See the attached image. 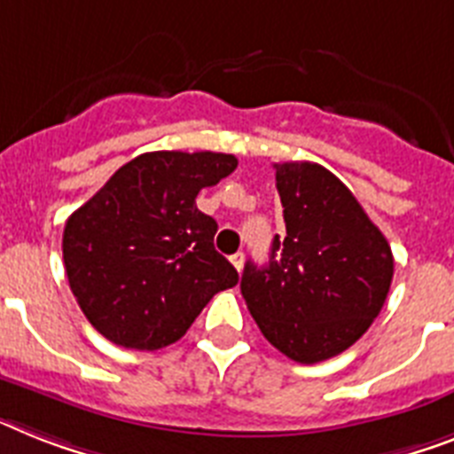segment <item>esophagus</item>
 Here are the masks:
<instances>
[{
    "label": "esophagus",
    "mask_w": 454,
    "mask_h": 454,
    "mask_svg": "<svg viewBox=\"0 0 454 454\" xmlns=\"http://www.w3.org/2000/svg\"><path fill=\"white\" fill-rule=\"evenodd\" d=\"M230 260H231V264H234V269H236V271L241 273V269H243V262H246V257H243V253H236V254H231Z\"/></svg>",
    "instance_id": "esophagus-1"
}]
</instances>
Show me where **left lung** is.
Wrapping results in <instances>:
<instances>
[{"mask_svg":"<svg viewBox=\"0 0 454 454\" xmlns=\"http://www.w3.org/2000/svg\"><path fill=\"white\" fill-rule=\"evenodd\" d=\"M286 239L246 262L241 294L264 339L299 364L353 346L387 299L395 257L353 192L320 164H273Z\"/></svg>","mask_w":454,"mask_h":454,"instance_id":"1","label":"left lung"}]
</instances>
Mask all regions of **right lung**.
Instances as JSON below:
<instances>
[{"label":"right lung","mask_w":454,"mask_h":454,"mask_svg":"<svg viewBox=\"0 0 454 454\" xmlns=\"http://www.w3.org/2000/svg\"><path fill=\"white\" fill-rule=\"evenodd\" d=\"M224 153L157 151L120 167L69 215L62 254L90 325L111 343L160 350L239 273L213 246L218 223L197 208L201 187L236 168Z\"/></svg>","instance_id":"add662e5"}]
</instances>
